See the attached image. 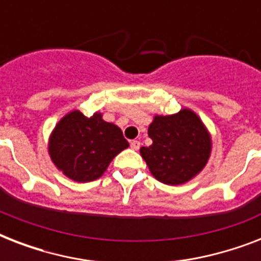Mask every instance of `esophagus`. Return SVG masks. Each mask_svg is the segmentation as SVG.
Wrapping results in <instances>:
<instances>
[{"instance_id": "1", "label": "esophagus", "mask_w": 261, "mask_h": 261, "mask_svg": "<svg viewBox=\"0 0 261 261\" xmlns=\"http://www.w3.org/2000/svg\"><path fill=\"white\" fill-rule=\"evenodd\" d=\"M130 146H131V149H134V150H138L139 147H141V142H139V141H131L130 142Z\"/></svg>"}]
</instances>
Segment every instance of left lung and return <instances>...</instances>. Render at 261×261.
<instances>
[{
    "label": "left lung",
    "instance_id": "1",
    "mask_svg": "<svg viewBox=\"0 0 261 261\" xmlns=\"http://www.w3.org/2000/svg\"><path fill=\"white\" fill-rule=\"evenodd\" d=\"M147 134L153 143L141 147L151 174L159 181L180 186L203 171L211 154V135L190 108L173 115H155Z\"/></svg>",
    "mask_w": 261,
    "mask_h": 261
}]
</instances>
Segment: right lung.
Masks as SVG:
<instances>
[{
	"mask_svg": "<svg viewBox=\"0 0 261 261\" xmlns=\"http://www.w3.org/2000/svg\"><path fill=\"white\" fill-rule=\"evenodd\" d=\"M128 147L122 130L102 119L79 110L70 111L57 124L48 138V154L58 171L79 182L101 177L111 161Z\"/></svg>",
	"mask_w": 261,
	"mask_h": 261,
	"instance_id": "obj_1",
	"label": "right lung"
}]
</instances>
